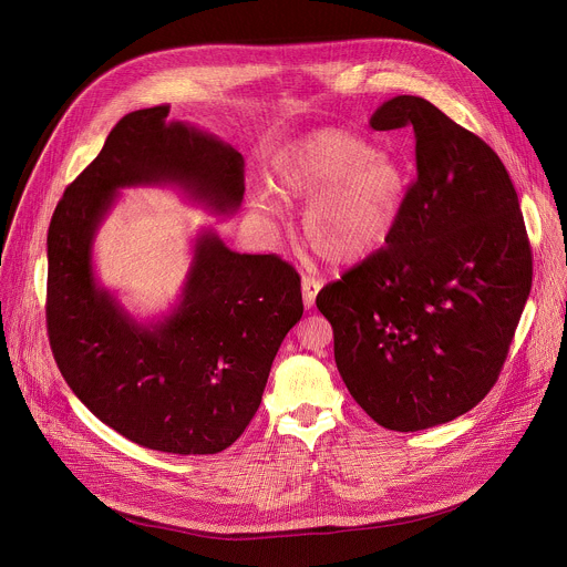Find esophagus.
Returning a JSON list of instances; mask_svg holds the SVG:
<instances>
[{
  "mask_svg": "<svg viewBox=\"0 0 567 567\" xmlns=\"http://www.w3.org/2000/svg\"><path fill=\"white\" fill-rule=\"evenodd\" d=\"M319 290H321V281H319V279H315V277H310V275H303V277H301V292H303V303H306V308H312V306H315V297L319 295Z\"/></svg>",
  "mask_w": 567,
  "mask_h": 567,
  "instance_id": "1",
  "label": "esophagus"
}]
</instances>
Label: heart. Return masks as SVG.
Listing matches in <instances>:
<instances>
[{
    "instance_id": "1",
    "label": "heart",
    "mask_w": 567,
    "mask_h": 567,
    "mask_svg": "<svg viewBox=\"0 0 567 567\" xmlns=\"http://www.w3.org/2000/svg\"><path fill=\"white\" fill-rule=\"evenodd\" d=\"M272 189L288 203H306L301 233L306 246L330 266H349L373 255L395 230L409 174L389 152L344 130H319L270 163ZM252 203L277 212L268 187L252 192Z\"/></svg>"
}]
</instances>
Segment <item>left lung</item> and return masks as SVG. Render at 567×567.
I'll return each mask as SVG.
<instances>
[{"mask_svg": "<svg viewBox=\"0 0 567 567\" xmlns=\"http://www.w3.org/2000/svg\"><path fill=\"white\" fill-rule=\"evenodd\" d=\"M375 132L413 127L417 176L386 246L317 295L334 362L384 429L420 431L496 384L532 288L512 178L476 134L417 95L386 100Z\"/></svg>", "mask_w": 567, "mask_h": 567, "instance_id": "1", "label": "left lung"}]
</instances>
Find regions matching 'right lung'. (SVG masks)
I'll list each match as a JSON object with an SVG mask.
<instances>
[{
  "instance_id": "right-lung-1",
  "label": "right lung",
  "mask_w": 567,
  "mask_h": 567,
  "mask_svg": "<svg viewBox=\"0 0 567 567\" xmlns=\"http://www.w3.org/2000/svg\"><path fill=\"white\" fill-rule=\"evenodd\" d=\"M167 116V104L127 113L58 203L47 328L62 378L97 420L141 446L205 456L255 417L272 360L301 319V281L277 255H239L203 230L167 317L141 323L97 284L93 239L121 189L176 185L216 214L244 200V156Z\"/></svg>"
}]
</instances>
